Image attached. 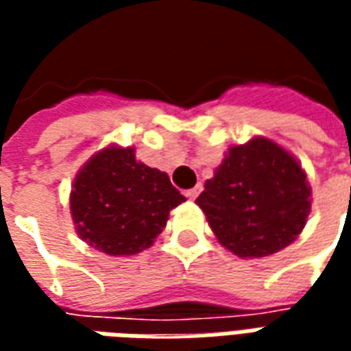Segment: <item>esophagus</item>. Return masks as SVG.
<instances>
[{"label":"esophagus","mask_w":351,"mask_h":351,"mask_svg":"<svg viewBox=\"0 0 351 351\" xmlns=\"http://www.w3.org/2000/svg\"><path fill=\"white\" fill-rule=\"evenodd\" d=\"M199 193H201V186H195V188H191V190L186 191V197H188V199H197Z\"/></svg>","instance_id":"1"}]
</instances>
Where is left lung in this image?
I'll return each mask as SVG.
<instances>
[{
  "instance_id": "left-lung-1",
  "label": "left lung",
  "mask_w": 351,
  "mask_h": 351,
  "mask_svg": "<svg viewBox=\"0 0 351 351\" xmlns=\"http://www.w3.org/2000/svg\"><path fill=\"white\" fill-rule=\"evenodd\" d=\"M308 180L291 154L265 137L229 148L197 197L214 235L239 258L293 243L310 214Z\"/></svg>"
}]
</instances>
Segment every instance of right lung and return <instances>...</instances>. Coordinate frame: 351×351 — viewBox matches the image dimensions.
Listing matches in <instances>:
<instances>
[{"mask_svg":"<svg viewBox=\"0 0 351 351\" xmlns=\"http://www.w3.org/2000/svg\"><path fill=\"white\" fill-rule=\"evenodd\" d=\"M161 173L135 160V148L107 146L73 182L71 216L79 237L108 256H135L150 248L184 203Z\"/></svg>","mask_w":351,"mask_h":351,"instance_id":"obj_1","label":"right lung"}]
</instances>
